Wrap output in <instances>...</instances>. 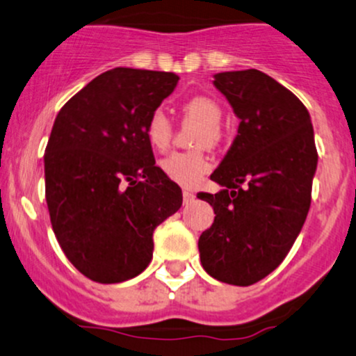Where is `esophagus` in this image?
<instances>
[{
  "instance_id": "obj_1",
  "label": "esophagus",
  "mask_w": 356,
  "mask_h": 356,
  "mask_svg": "<svg viewBox=\"0 0 356 356\" xmlns=\"http://www.w3.org/2000/svg\"><path fill=\"white\" fill-rule=\"evenodd\" d=\"M195 200V195L191 193L190 190H183V203H185V205H188V203H191Z\"/></svg>"
}]
</instances>
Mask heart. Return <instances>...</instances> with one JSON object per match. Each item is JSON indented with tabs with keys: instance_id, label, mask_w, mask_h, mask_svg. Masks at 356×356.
Instances as JSON below:
<instances>
[{
	"instance_id": "1",
	"label": "heart",
	"mask_w": 356,
	"mask_h": 356,
	"mask_svg": "<svg viewBox=\"0 0 356 356\" xmlns=\"http://www.w3.org/2000/svg\"><path fill=\"white\" fill-rule=\"evenodd\" d=\"M181 111L186 119L205 127V131L200 133L198 146L217 141L218 129L222 124V109L213 99L197 95L183 104ZM145 134L153 149L166 151L170 147L171 139H173V124L165 111L156 109L149 114L145 126ZM161 168L171 179L188 186L202 179L203 175L210 170V161L202 153H173L163 159Z\"/></svg>"
}]
</instances>
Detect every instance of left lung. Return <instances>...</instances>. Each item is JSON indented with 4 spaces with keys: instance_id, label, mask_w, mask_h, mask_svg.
<instances>
[{
    "instance_id": "left-lung-1",
    "label": "left lung",
    "mask_w": 356,
    "mask_h": 356,
    "mask_svg": "<svg viewBox=\"0 0 356 356\" xmlns=\"http://www.w3.org/2000/svg\"><path fill=\"white\" fill-rule=\"evenodd\" d=\"M213 79L241 124L210 177L222 190L198 195L215 211L198 238L200 261L217 281L250 286L284 261L305 225L318 166L313 124L305 104L264 72Z\"/></svg>"
}]
</instances>
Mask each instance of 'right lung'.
<instances>
[{
	"label": "right lung",
	"instance_id": "right-lung-1",
	"mask_svg": "<svg viewBox=\"0 0 356 356\" xmlns=\"http://www.w3.org/2000/svg\"><path fill=\"white\" fill-rule=\"evenodd\" d=\"M171 72L107 70L60 109L45 149V197L67 259L101 284L133 279L181 190L154 165L147 118L175 90Z\"/></svg>",
	"mask_w": 356,
	"mask_h": 356
}]
</instances>
